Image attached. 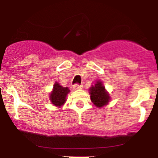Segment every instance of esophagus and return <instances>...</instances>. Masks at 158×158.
Wrapping results in <instances>:
<instances>
[{"mask_svg": "<svg viewBox=\"0 0 158 158\" xmlns=\"http://www.w3.org/2000/svg\"><path fill=\"white\" fill-rule=\"evenodd\" d=\"M81 88H82V85H77V84H76V85H73V89L74 90H78V89H81Z\"/></svg>", "mask_w": 158, "mask_h": 158, "instance_id": "34e87169", "label": "esophagus"}]
</instances>
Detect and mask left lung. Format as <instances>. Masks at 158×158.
<instances>
[{"label":"left lung","mask_w":158,"mask_h":158,"mask_svg":"<svg viewBox=\"0 0 158 158\" xmlns=\"http://www.w3.org/2000/svg\"><path fill=\"white\" fill-rule=\"evenodd\" d=\"M90 100L94 106L101 108L107 106L110 100V94L107 91L102 81L98 80L89 88Z\"/></svg>","instance_id":"1"}]
</instances>
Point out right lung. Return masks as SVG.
I'll use <instances>...</instances> for the list:
<instances>
[{"instance_id":"add662e5","label":"right lung","mask_w":158,"mask_h":158,"mask_svg":"<svg viewBox=\"0 0 158 158\" xmlns=\"http://www.w3.org/2000/svg\"><path fill=\"white\" fill-rule=\"evenodd\" d=\"M70 90L68 87H63L55 81L53 85V88L50 93L49 99L53 106L60 108L64 104L67 100V96L70 93Z\"/></svg>"}]
</instances>
